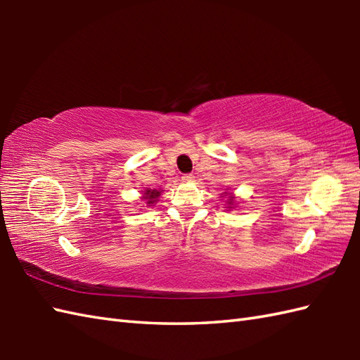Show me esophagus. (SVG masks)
Wrapping results in <instances>:
<instances>
[{"mask_svg": "<svg viewBox=\"0 0 360 360\" xmlns=\"http://www.w3.org/2000/svg\"><path fill=\"white\" fill-rule=\"evenodd\" d=\"M195 179V176L192 173H187V174H182L181 176V181L182 182H192Z\"/></svg>", "mask_w": 360, "mask_h": 360, "instance_id": "34e87169", "label": "esophagus"}]
</instances>
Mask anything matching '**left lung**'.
I'll use <instances>...</instances> for the list:
<instances>
[{"instance_id":"left-lung-1","label":"left lung","mask_w":360,"mask_h":360,"mask_svg":"<svg viewBox=\"0 0 360 360\" xmlns=\"http://www.w3.org/2000/svg\"><path fill=\"white\" fill-rule=\"evenodd\" d=\"M233 200H235V198H233V196H231V198H229V200H227L229 205H233ZM231 209H232V207H231Z\"/></svg>"}]
</instances>
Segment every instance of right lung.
Here are the masks:
<instances>
[{
	"label": "right lung",
	"instance_id": "1",
	"mask_svg": "<svg viewBox=\"0 0 360 360\" xmlns=\"http://www.w3.org/2000/svg\"><path fill=\"white\" fill-rule=\"evenodd\" d=\"M160 196V190H151V188H147L143 192V200L147 201V204L148 205H151V204H155L156 201H158V198Z\"/></svg>",
	"mask_w": 360,
	"mask_h": 360
}]
</instances>
